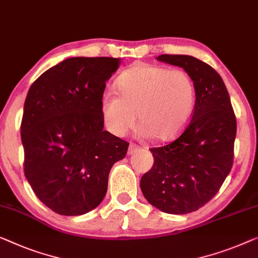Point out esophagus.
<instances>
[{"instance_id": "34e87169", "label": "esophagus", "mask_w": 258, "mask_h": 258, "mask_svg": "<svg viewBox=\"0 0 258 258\" xmlns=\"http://www.w3.org/2000/svg\"><path fill=\"white\" fill-rule=\"evenodd\" d=\"M138 148L136 144H130L129 145V149H128V155H134V154H136V152L138 151Z\"/></svg>"}]
</instances>
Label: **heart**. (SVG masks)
<instances>
[{
	"label": "heart",
	"mask_w": 258,
	"mask_h": 258,
	"mask_svg": "<svg viewBox=\"0 0 258 258\" xmlns=\"http://www.w3.org/2000/svg\"><path fill=\"white\" fill-rule=\"evenodd\" d=\"M118 94L104 92L101 114L107 129L123 136L136 123L143 137L165 142L180 135L196 108V86L187 72L158 65H136L116 80Z\"/></svg>",
	"instance_id": "obj_1"
}]
</instances>
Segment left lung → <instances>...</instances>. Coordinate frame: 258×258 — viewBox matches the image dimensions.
Masks as SVG:
<instances>
[{"mask_svg":"<svg viewBox=\"0 0 258 258\" xmlns=\"http://www.w3.org/2000/svg\"><path fill=\"white\" fill-rule=\"evenodd\" d=\"M157 60L179 66L192 78L197 101L180 137L150 149L154 166L143 174L145 199L169 214H187L206 205L233 166L236 118L222 78L206 62L185 54H162Z\"/></svg>","mask_w":258,"mask_h":258,"instance_id":"8db88e82","label":"left lung"}]
</instances>
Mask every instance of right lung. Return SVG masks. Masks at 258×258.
I'll return each instance as SVG.
<instances>
[{"mask_svg": "<svg viewBox=\"0 0 258 258\" xmlns=\"http://www.w3.org/2000/svg\"><path fill=\"white\" fill-rule=\"evenodd\" d=\"M120 59L74 57L44 72L24 102V173L37 198L60 215L98 207L111 166L129 143L103 130L101 98Z\"/></svg>", "mask_w": 258, "mask_h": 258, "instance_id": "obj_1", "label": "right lung"}]
</instances>
